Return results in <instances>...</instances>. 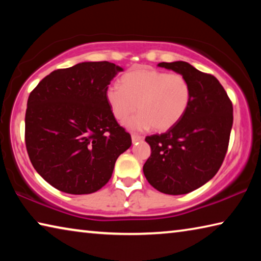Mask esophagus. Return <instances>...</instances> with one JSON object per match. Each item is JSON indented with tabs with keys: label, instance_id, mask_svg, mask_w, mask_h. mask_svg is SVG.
<instances>
[{
	"label": "esophagus",
	"instance_id": "1",
	"mask_svg": "<svg viewBox=\"0 0 261 261\" xmlns=\"http://www.w3.org/2000/svg\"><path fill=\"white\" fill-rule=\"evenodd\" d=\"M131 138H132V143H138V141H141L143 140L144 138L141 136H138V135H132L131 136Z\"/></svg>",
	"mask_w": 261,
	"mask_h": 261
}]
</instances>
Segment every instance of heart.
<instances>
[{
  "instance_id": "heart-1",
  "label": "heart",
  "mask_w": 261,
  "mask_h": 261,
  "mask_svg": "<svg viewBox=\"0 0 261 261\" xmlns=\"http://www.w3.org/2000/svg\"><path fill=\"white\" fill-rule=\"evenodd\" d=\"M191 95V86L183 74L153 69L131 70L122 77V86L112 84L106 90L116 120H126L138 108L140 113L125 122L135 131L174 127L187 114Z\"/></svg>"
}]
</instances>
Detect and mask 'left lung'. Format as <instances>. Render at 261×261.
<instances>
[{
    "mask_svg": "<svg viewBox=\"0 0 261 261\" xmlns=\"http://www.w3.org/2000/svg\"><path fill=\"white\" fill-rule=\"evenodd\" d=\"M159 67L183 74L191 86L184 117L165 134L147 136L151 156L143 167L148 183L167 194H185L208 182L224 160L232 126V103L213 74L183 61Z\"/></svg>",
    "mask_w": 261,
    "mask_h": 261,
    "instance_id": "obj_1",
    "label": "left lung"
}]
</instances>
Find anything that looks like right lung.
<instances>
[{
  "instance_id": "1",
  "label": "right lung",
  "mask_w": 261,
  "mask_h": 261,
  "mask_svg": "<svg viewBox=\"0 0 261 261\" xmlns=\"http://www.w3.org/2000/svg\"><path fill=\"white\" fill-rule=\"evenodd\" d=\"M122 70L107 61L83 62L50 72L30 93L26 149L38 174L60 191H98L131 146L130 134L106 99L108 85Z\"/></svg>"
}]
</instances>
